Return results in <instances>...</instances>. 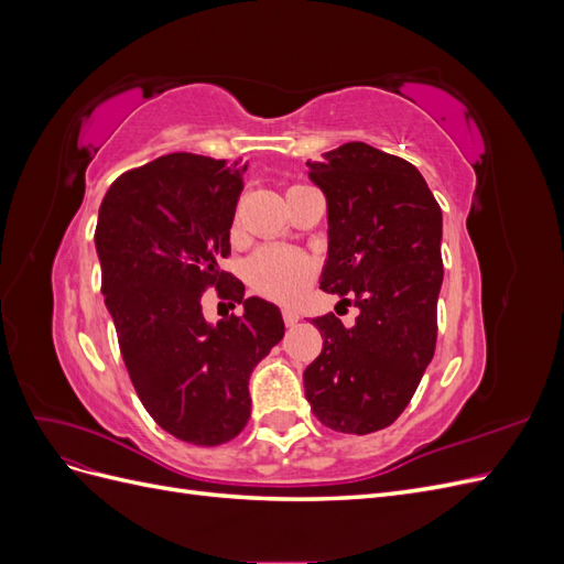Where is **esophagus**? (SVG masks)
I'll list each match as a JSON object with an SVG mask.
<instances>
[{"instance_id":"1","label":"esophagus","mask_w":564,"mask_h":564,"mask_svg":"<svg viewBox=\"0 0 564 564\" xmlns=\"http://www.w3.org/2000/svg\"><path fill=\"white\" fill-rule=\"evenodd\" d=\"M282 319L286 327H294V324L301 319V315L294 308H282Z\"/></svg>"}]
</instances>
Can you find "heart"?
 Segmentation results:
<instances>
[{
  "label": "heart",
  "mask_w": 564,
  "mask_h": 564,
  "mask_svg": "<svg viewBox=\"0 0 564 564\" xmlns=\"http://www.w3.org/2000/svg\"><path fill=\"white\" fill-rule=\"evenodd\" d=\"M311 278L313 261L305 253L292 249L268 247L256 251L247 263L249 284L268 299H294Z\"/></svg>",
  "instance_id": "heart-1"
}]
</instances>
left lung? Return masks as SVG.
Instances as JSON below:
<instances>
[{"instance_id": "obj_1", "label": "left lung", "mask_w": 564, "mask_h": 564, "mask_svg": "<svg viewBox=\"0 0 564 564\" xmlns=\"http://www.w3.org/2000/svg\"><path fill=\"white\" fill-rule=\"evenodd\" d=\"M327 197L329 253L319 289L360 315L344 327L315 317L324 344L303 371L315 416L367 435L395 421L416 392L437 340L442 212L414 164L367 143L308 162Z\"/></svg>"}]
</instances>
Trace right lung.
<instances>
[{
    "label": "right lung",
    "mask_w": 564,
    "mask_h": 564,
    "mask_svg": "<svg viewBox=\"0 0 564 564\" xmlns=\"http://www.w3.org/2000/svg\"><path fill=\"white\" fill-rule=\"evenodd\" d=\"M245 172L193 152L162 155L110 185L96 226L100 292L129 379L160 429L197 447L242 433L251 371L284 336L278 305L245 299V284L220 270ZM212 285L246 313L204 321Z\"/></svg>",
    "instance_id": "add662e5"
}]
</instances>
